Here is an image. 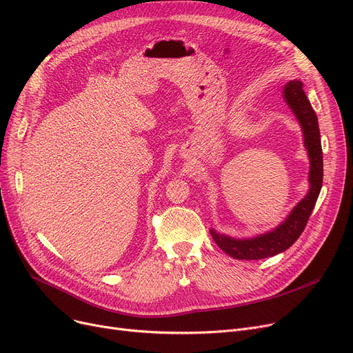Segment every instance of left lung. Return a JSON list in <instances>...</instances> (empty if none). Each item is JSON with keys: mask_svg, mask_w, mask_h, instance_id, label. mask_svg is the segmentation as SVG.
<instances>
[{"mask_svg": "<svg viewBox=\"0 0 353 353\" xmlns=\"http://www.w3.org/2000/svg\"><path fill=\"white\" fill-rule=\"evenodd\" d=\"M283 99L293 111L294 117L298 119L303 133V143L310 161L309 192L279 226L263 234L249 239H236L210 229L216 245L233 259H240V261H257V259L272 257L288 250L305 230L322 189L323 156L319 124L316 113L313 111L303 91V83L299 80L289 81L283 88Z\"/></svg>", "mask_w": 353, "mask_h": 353, "instance_id": "1", "label": "left lung"}]
</instances>
